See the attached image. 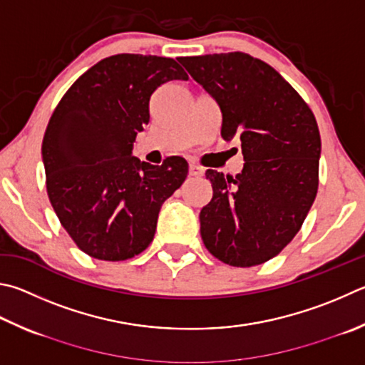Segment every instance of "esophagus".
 <instances>
[{
    "mask_svg": "<svg viewBox=\"0 0 365 365\" xmlns=\"http://www.w3.org/2000/svg\"><path fill=\"white\" fill-rule=\"evenodd\" d=\"M188 172H190L191 177H202L204 175V169L200 168V165H196V164H190Z\"/></svg>",
    "mask_w": 365,
    "mask_h": 365,
    "instance_id": "esophagus-1",
    "label": "esophagus"
}]
</instances>
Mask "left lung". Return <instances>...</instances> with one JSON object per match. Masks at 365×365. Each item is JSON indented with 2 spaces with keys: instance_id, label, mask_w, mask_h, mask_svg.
Instances as JSON below:
<instances>
[{
  "instance_id": "obj_1",
  "label": "left lung",
  "mask_w": 365,
  "mask_h": 365,
  "mask_svg": "<svg viewBox=\"0 0 365 365\" xmlns=\"http://www.w3.org/2000/svg\"><path fill=\"white\" fill-rule=\"evenodd\" d=\"M222 111V137L241 138L236 177L209 169L201 237L231 267L268 262L302 228L319 185L321 135L313 111L279 73L244 52L178 57Z\"/></svg>"
}]
</instances>
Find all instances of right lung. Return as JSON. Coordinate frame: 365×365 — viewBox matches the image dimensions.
<instances>
[{
  "label": "right lung",
  "mask_w": 365,
  "mask_h": 365,
  "mask_svg": "<svg viewBox=\"0 0 365 365\" xmlns=\"http://www.w3.org/2000/svg\"><path fill=\"white\" fill-rule=\"evenodd\" d=\"M172 79H188L174 58L111 56L71 84L49 119L41 147L49 201L92 258L121 262L147 249L163 202L187 178L180 156L161 165L132 156L151 94Z\"/></svg>",
  "instance_id": "add662e5"
}]
</instances>
